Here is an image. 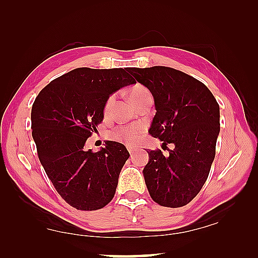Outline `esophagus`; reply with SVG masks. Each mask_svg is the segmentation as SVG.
I'll use <instances>...</instances> for the list:
<instances>
[{
	"mask_svg": "<svg viewBox=\"0 0 258 258\" xmlns=\"http://www.w3.org/2000/svg\"><path fill=\"white\" fill-rule=\"evenodd\" d=\"M128 149V152H130V154H131V156H133L134 155V153H135V149H133V147H127Z\"/></svg>",
	"mask_w": 258,
	"mask_h": 258,
	"instance_id": "obj_1",
	"label": "esophagus"
}]
</instances>
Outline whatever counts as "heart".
<instances>
[{
	"instance_id": "1",
	"label": "heart",
	"mask_w": 258,
	"mask_h": 258,
	"mask_svg": "<svg viewBox=\"0 0 258 258\" xmlns=\"http://www.w3.org/2000/svg\"><path fill=\"white\" fill-rule=\"evenodd\" d=\"M151 95L150 91L146 87L142 85H136L132 90L130 91V98L131 101L135 104L142 98ZM115 102V95L108 96V98L104 105V115H107L111 111L113 104ZM144 126L141 124H133V125H119L109 131L108 138L114 142H118L128 146H133L139 143V141L142 139L144 134Z\"/></svg>"
}]
</instances>
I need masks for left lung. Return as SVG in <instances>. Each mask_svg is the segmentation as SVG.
<instances>
[{
  "mask_svg": "<svg viewBox=\"0 0 258 258\" xmlns=\"http://www.w3.org/2000/svg\"><path fill=\"white\" fill-rule=\"evenodd\" d=\"M127 71L154 97L156 114L149 133L163 146H175L166 156L161 150L147 152L143 175L149 193L161 206L187 205L205 184L215 157L220 105L205 84L178 70Z\"/></svg>",
  "mask_w": 258,
  "mask_h": 258,
  "instance_id": "left-lung-1",
  "label": "left lung"
}]
</instances>
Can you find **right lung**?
I'll use <instances>...</instances> for the list:
<instances>
[{"mask_svg":"<svg viewBox=\"0 0 258 258\" xmlns=\"http://www.w3.org/2000/svg\"><path fill=\"white\" fill-rule=\"evenodd\" d=\"M135 81L126 69L79 68L53 80L32 106V136L38 160L62 199L81 211H95L113 200L126 147L107 141L98 152L85 149L97 132L108 96Z\"/></svg>","mask_w":258,"mask_h":258,"instance_id":"obj_1","label":"right lung"}]
</instances>
